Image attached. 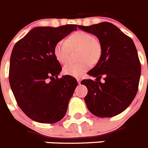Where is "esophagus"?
<instances>
[{
    "mask_svg": "<svg viewBox=\"0 0 148 148\" xmlns=\"http://www.w3.org/2000/svg\"><path fill=\"white\" fill-rule=\"evenodd\" d=\"M81 79H77V82H78V84H79V85H80V84H81Z\"/></svg>",
    "mask_w": 148,
    "mask_h": 148,
    "instance_id": "34e87169",
    "label": "esophagus"
}]
</instances>
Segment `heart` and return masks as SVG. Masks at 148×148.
<instances>
[{"mask_svg":"<svg viewBox=\"0 0 148 148\" xmlns=\"http://www.w3.org/2000/svg\"><path fill=\"white\" fill-rule=\"evenodd\" d=\"M81 48L80 59L83 60L79 63H67L64 66L63 71L64 74L73 77H82L91 67L88 60L95 62L100 57L101 49L98 44L95 41L93 35L83 31H78L69 35L67 41L60 40L56 43L53 48V53L56 59L60 63H66L69 59L71 48Z\"/></svg>","mask_w":148,"mask_h":148,"instance_id":"obj_1","label":"heart"}]
</instances>
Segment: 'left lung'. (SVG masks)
Returning <instances> with one entry per match:
<instances>
[{"instance_id": "left-lung-1", "label": "left lung", "mask_w": 148, "mask_h": 148, "mask_svg": "<svg viewBox=\"0 0 148 148\" xmlns=\"http://www.w3.org/2000/svg\"><path fill=\"white\" fill-rule=\"evenodd\" d=\"M79 28L97 36L101 48L98 62L88 73L96 81L84 79L81 82L88 88L86 106L96 116H115L131 104L138 88L141 69L135 44L107 22ZM101 77L105 78L103 83Z\"/></svg>"}]
</instances>
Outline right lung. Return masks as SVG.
Instances as JSON below:
<instances>
[{
	"instance_id": "add662e5",
	"label": "right lung",
	"mask_w": 148,
	"mask_h": 148,
	"mask_svg": "<svg viewBox=\"0 0 148 148\" xmlns=\"http://www.w3.org/2000/svg\"><path fill=\"white\" fill-rule=\"evenodd\" d=\"M79 26L35 27L13 47L10 85L20 109L35 122L57 123L66 113L78 82L71 75L58 78L62 68L53 48Z\"/></svg>"
}]
</instances>
